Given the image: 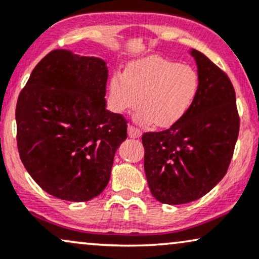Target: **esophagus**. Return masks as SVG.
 <instances>
[{"label": "esophagus", "instance_id": "1", "mask_svg": "<svg viewBox=\"0 0 259 259\" xmlns=\"http://www.w3.org/2000/svg\"><path fill=\"white\" fill-rule=\"evenodd\" d=\"M127 135H129V138L132 139H138L141 136V132H140V129H138V127L129 125L127 126Z\"/></svg>", "mask_w": 259, "mask_h": 259}]
</instances>
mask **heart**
<instances>
[{
    "label": "heart",
    "mask_w": 259,
    "mask_h": 259,
    "mask_svg": "<svg viewBox=\"0 0 259 259\" xmlns=\"http://www.w3.org/2000/svg\"><path fill=\"white\" fill-rule=\"evenodd\" d=\"M198 87V74L193 67L151 55L130 62L125 74H112L108 90L116 112L135 110L141 101L136 119L170 126L192 107Z\"/></svg>",
    "instance_id": "1"
}]
</instances>
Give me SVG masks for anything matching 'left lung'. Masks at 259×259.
<instances>
[{
	"instance_id": "left-lung-1",
	"label": "left lung",
	"mask_w": 259,
	"mask_h": 259,
	"mask_svg": "<svg viewBox=\"0 0 259 259\" xmlns=\"http://www.w3.org/2000/svg\"><path fill=\"white\" fill-rule=\"evenodd\" d=\"M199 87L192 107L170 129L145 133V172L152 195L169 205L207 194L228 170L239 135V114L228 76L191 49Z\"/></svg>"
}]
</instances>
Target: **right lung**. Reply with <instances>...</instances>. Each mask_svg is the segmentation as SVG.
Returning a JSON list of instances; mask_svg holds the SVG:
<instances>
[{"label": "right lung", "instance_id": "right-lung-1", "mask_svg": "<svg viewBox=\"0 0 259 259\" xmlns=\"http://www.w3.org/2000/svg\"><path fill=\"white\" fill-rule=\"evenodd\" d=\"M107 64L57 49L40 60L15 110L20 159L43 191L88 201L106 188L126 121L106 108Z\"/></svg>", "mask_w": 259, "mask_h": 259}]
</instances>
